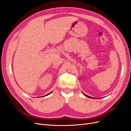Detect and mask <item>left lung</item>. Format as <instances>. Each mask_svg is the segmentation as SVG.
<instances>
[{
	"instance_id": "8db88e82",
	"label": "left lung",
	"mask_w": 131,
	"mask_h": 131,
	"mask_svg": "<svg viewBox=\"0 0 131 131\" xmlns=\"http://www.w3.org/2000/svg\"><path fill=\"white\" fill-rule=\"evenodd\" d=\"M84 94L85 95V96H86V97H89V98H93L92 97H90V96H88V95H86V94H84Z\"/></svg>"
}]
</instances>
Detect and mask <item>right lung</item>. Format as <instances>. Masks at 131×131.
I'll list each match as a JSON object with an SVG mask.
<instances>
[{"label":"right lung","instance_id":"obj_1","mask_svg":"<svg viewBox=\"0 0 131 131\" xmlns=\"http://www.w3.org/2000/svg\"><path fill=\"white\" fill-rule=\"evenodd\" d=\"M51 93V92H50V93H48V94H46V95H45V96H47V95H49V94H50V93Z\"/></svg>","mask_w":131,"mask_h":131}]
</instances>
